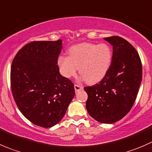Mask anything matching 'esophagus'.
Here are the masks:
<instances>
[{"instance_id":"1","label":"esophagus","mask_w":152,"mask_h":152,"mask_svg":"<svg viewBox=\"0 0 152 152\" xmlns=\"http://www.w3.org/2000/svg\"><path fill=\"white\" fill-rule=\"evenodd\" d=\"M74 88H75V91H79V90H81L83 88V87L82 86H80V85H77V84H75V85L74 86Z\"/></svg>"}]
</instances>
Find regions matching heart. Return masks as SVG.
Instances as JSON below:
<instances>
[{
	"instance_id": "heart-1",
	"label": "heart",
	"mask_w": 152,
	"mask_h": 152,
	"mask_svg": "<svg viewBox=\"0 0 152 152\" xmlns=\"http://www.w3.org/2000/svg\"><path fill=\"white\" fill-rule=\"evenodd\" d=\"M112 50L106 43H81L71 46L68 57L60 56L58 66L64 77L75 76L77 68L86 82L94 84L101 80L110 69Z\"/></svg>"
}]
</instances>
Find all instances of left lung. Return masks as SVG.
Returning a JSON list of instances; mask_svg holds the SVG:
<instances>
[{
    "instance_id": "1",
    "label": "left lung",
    "mask_w": 152,
    "mask_h": 152,
    "mask_svg": "<svg viewBox=\"0 0 152 152\" xmlns=\"http://www.w3.org/2000/svg\"><path fill=\"white\" fill-rule=\"evenodd\" d=\"M113 46L112 61L98 84L86 86V103L91 118L111 124L122 119L132 109L142 81V64L136 49L118 36L105 37Z\"/></svg>"
}]
</instances>
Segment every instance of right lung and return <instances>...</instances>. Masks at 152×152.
Returning a JSON list of instances; mask_svg holds the SVG:
<instances>
[{
	"instance_id": "right-lung-1",
	"label": "right lung",
	"mask_w": 152,
	"mask_h": 152,
	"mask_svg": "<svg viewBox=\"0 0 152 152\" xmlns=\"http://www.w3.org/2000/svg\"><path fill=\"white\" fill-rule=\"evenodd\" d=\"M62 40L33 41L23 46L11 66V88L23 116L34 125L51 128L65 115L74 84L59 72Z\"/></svg>"
}]
</instances>
